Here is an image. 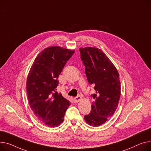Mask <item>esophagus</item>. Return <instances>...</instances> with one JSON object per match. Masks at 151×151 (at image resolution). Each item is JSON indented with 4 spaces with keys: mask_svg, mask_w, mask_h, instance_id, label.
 Wrapping results in <instances>:
<instances>
[{
    "mask_svg": "<svg viewBox=\"0 0 151 151\" xmlns=\"http://www.w3.org/2000/svg\"><path fill=\"white\" fill-rule=\"evenodd\" d=\"M81 99H82V98H81V96H76V97H75V98H74V100H75V101L76 103H78V102H79V101H81Z\"/></svg>",
    "mask_w": 151,
    "mask_h": 151,
    "instance_id": "obj_1",
    "label": "esophagus"
}]
</instances>
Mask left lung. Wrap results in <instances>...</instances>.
I'll return each mask as SVG.
<instances>
[{
    "mask_svg": "<svg viewBox=\"0 0 151 151\" xmlns=\"http://www.w3.org/2000/svg\"><path fill=\"white\" fill-rule=\"evenodd\" d=\"M88 82L96 93L92 95V110L84 116L87 124L99 126L112 117L121 95L119 73L115 65L101 50L95 47L79 48Z\"/></svg>",
    "mask_w": 151,
    "mask_h": 151,
    "instance_id": "1",
    "label": "left lung"
}]
</instances>
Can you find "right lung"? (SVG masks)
Listing matches in <instances>:
<instances>
[{"instance_id":"add662e5","label":"right lung","mask_w":151,"mask_h":151,"mask_svg":"<svg viewBox=\"0 0 151 151\" xmlns=\"http://www.w3.org/2000/svg\"><path fill=\"white\" fill-rule=\"evenodd\" d=\"M74 50L60 47L45 48L35 59L27 80V92L31 109L45 125L55 127L64 121L70 103L56 92L58 77Z\"/></svg>"}]
</instances>
